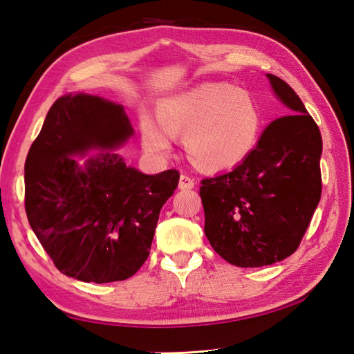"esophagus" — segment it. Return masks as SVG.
Instances as JSON below:
<instances>
[{"label": "esophagus", "instance_id": "34e87169", "mask_svg": "<svg viewBox=\"0 0 354 354\" xmlns=\"http://www.w3.org/2000/svg\"><path fill=\"white\" fill-rule=\"evenodd\" d=\"M178 187H179V190H183V192L192 190V189H194V181L190 176L181 175V178H179V185Z\"/></svg>", "mask_w": 354, "mask_h": 354}]
</instances>
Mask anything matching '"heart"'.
Masks as SVG:
<instances>
[{"mask_svg":"<svg viewBox=\"0 0 354 354\" xmlns=\"http://www.w3.org/2000/svg\"><path fill=\"white\" fill-rule=\"evenodd\" d=\"M158 122L141 120L146 152L162 156L171 140L184 135L190 161L205 171L234 169L251 155L261 133L263 112L246 89L227 82L202 84L189 91L164 97L156 106Z\"/></svg>","mask_w":354,"mask_h":354,"instance_id":"b5f03b06","label":"heart"}]
</instances>
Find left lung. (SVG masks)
I'll list each match as a JSON object with an SVG mask.
<instances>
[{"instance_id":"8db88e82","label":"left lung","mask_w":354,"mask_h":354,"mask_svg":"<svg viewBox=\"0 0 354 354\" xmlns=\"http://www.w3.org/2000/svg\"><path fill=\"white\" fill-rule=\"evenodd\" d=\"M288 117L270 123L246 160L202 181L205 236L240 268L274 265L297 251L321 199L322 138L297 93L266 74Z\"/></svg>"}]
</instances>
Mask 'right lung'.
<instances>
[{
	"label": "right lung",
	"mask_w": 354,
	"mask_h": 354,
	"mask_svg": "<svg viewBox=\"0 0 354 354\" xmlns=\"http://www.w3.org/2000/svg\"><path fill=\"white\" fill-rule=\"evenodd\" d=\"M132 137L122 104L65 94L28 150V223L56 268L76 280L112 283L137 272L161 208L178 187V170L146 175L114 152Z\"/></svg>",
	"instance_id": "add662e5"
}]
</instances>
